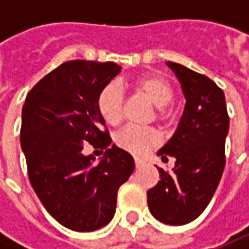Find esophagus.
I'll return each instance as SVG.
<instances>
[{"label":"esophagus","instance_id":"1","mask_svg":"<svg viewBox=\"0 0 249 249\" xmlns=\"http://www.w3.org/2000/svg\"><path fill=\"white\" fill-rule=\"evenodd\" d=\"M134 162H136V167H137V169H140V167H141V165H142V160L139 158L134 159Z\"/></svg>","mask_w":249,"mask_h":249}]
</instances>
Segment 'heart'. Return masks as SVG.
<instances>
[{"mask_svg": "<svg viewBox=\"0 0 249 249\" xmlns=\"http://www.w3.org/2000/svg\"><path fill=\"white\" fill-rule=\"evenodd\" d=\"M134 90L155 105V119L166 123L170 119L169 104L175 98V89L165 76L159 73H144L133 80ZM97 109L109 126L119 124L123 118V92L116 83L105 86L97 98ZM159 142L158 133L151 127L127 126L115 136V144L133 155H142Z\"/></svg>", "mask_w": 249, "mask_h": 249, "instance_id": "b5f03b06", "label": "heart"}]
</instances>
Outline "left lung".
<instances>
[{"mask_svg":"<svg viewBox=\"0 0 249 249\" xmlns=\"http://www.w3.org/2000/svg\"><path fill=\"white\" fill-rule=\"evenodd\" d=\"M186 97L175 134L158 151L163 162L175 158L172 172L158 167L160 180L147 191L149 212L159 222L181 226L204 212L226 165L229 115L225 92L209 77L180 63L167 62Z\"/></svg>","mask_w":249,"mask_h":249,"instance_id":"1","label":"left lung"}]
</instances>
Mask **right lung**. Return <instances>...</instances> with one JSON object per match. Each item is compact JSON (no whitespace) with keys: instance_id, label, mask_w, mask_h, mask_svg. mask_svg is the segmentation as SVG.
<instances>
[{"instance_id":"1","label":"right lung","mask_w":249,"mask_h":249,"mask_svg":"<svg viewBox=\"0 0 249 249\" xmlns=\"http://www.w3.org/2000/svg\"><path fill=\"white\" fill-rule=\"evenodd\" d=\"M119 72L113 62H65L34 86L22 108L29 180L48 213L74 231L109 223L118 190L134 170L129 152L108 148L112 140L97 109L98 94ZM86 142L107 149L97 165L82 154Z\"/></svg>"}]
</instances>
